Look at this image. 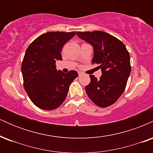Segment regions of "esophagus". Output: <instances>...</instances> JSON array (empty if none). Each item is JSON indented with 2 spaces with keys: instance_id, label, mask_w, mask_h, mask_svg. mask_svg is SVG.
Returning <instances> with one entry per match:
<instances>
[{
  "instance_id": "34e87169",
  "label": "esophagus",
  "mask_w": 153,
  "mask_h": 153,
  "mask_svg": "<svg viewBox=\"0 0 153 153\" xmlns=\"http://www.w3.org/2000/svg\"><path fill=\"white\" fill-rule=\"evenodd\" d=\"M78 75H79V76H80V75H82V73H81V72H79V73H78Z\"/></svg>"
}]
</instances>
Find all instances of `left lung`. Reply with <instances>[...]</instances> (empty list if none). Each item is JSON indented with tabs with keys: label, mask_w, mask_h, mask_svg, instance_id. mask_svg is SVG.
<instances>
[{
	"label": "left lung",
	"mask_w": 153,
	"mask_h": 153,
	"mask_svg": "<svg viewBox=\"0 0 153 153\" xmlns=\"http://www.w3.org/2000/svg\"><path fill=\"white\" fill-rule=\"evenodd\" d=\"M78 36L94 47L93 64L102 75L99 80L91 75L85 91L91 101L101 108L114 104L122 96L131 73L130 56L122 42L101 31H77Z\"/></svg>",
	"instance_id": "1"
}]
</instances>
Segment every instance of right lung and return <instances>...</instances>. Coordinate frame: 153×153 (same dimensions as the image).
Segmentation results:
<instances>
[{"mask_svg":"<svg viewBox=\"0 0 153 153\" xmlns=\"http://www.w3.org/2000/svg\"><path fill=\"white\" fill-rule=\"evenodd\" d=\"M75 31H49L40 35L26 49L22 65L24 88L33 103L44 110L58 108L65 100L70 85L78 76L75 71H57L64 45Z\"/></svg>","mask_w":153,"mask_h":153,"instance_id":"obj_1","label":"right lung"}]
</instances>
